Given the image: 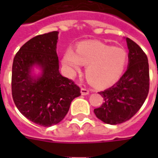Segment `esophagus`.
<instances>
[{
	"label": "esophagus",
	"mask_w": 158,
	"mask_h": 158,
	"mask_svg": "<svg viewBox=\"0 0 158 158\" xmlns=\"http://www.w3.org/2000/svg\"><path fill=\"white\" fill-rule=\"evenodd\" d=\"M90 91H89V89H85V88H82L81 89V94L82 95H88L89 94Z\"/></svg>",
	"instance_id": "obj_1"
}]
</instances>
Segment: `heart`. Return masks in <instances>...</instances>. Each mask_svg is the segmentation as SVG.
Here are the masks:
<instances>
[{"label": "heart", "instance_id": "b5f03b06", "mask_svg": "<svg viewBox=\"0 0 158 158\" xmlns=\"http://www.w3.org/2000/svg\"><path fill=\"white\" fill-rule=\"evenodd\" d=\"M127 59V52L123 48L88 42L78 45L76 53L68 48L63 56L62 63L71 74L79 72L82 64L87 65L86 75L91 84L105 87L119 79Z\"/></svg>", "mask_w": 158, "mask_h": 158}]
</instances>
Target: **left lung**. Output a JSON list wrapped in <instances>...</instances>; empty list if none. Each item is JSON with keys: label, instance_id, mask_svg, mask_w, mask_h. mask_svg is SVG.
I'll list each match as a JSON object with an SVG mask.
<instances>
[{"label": "left lung", "instance_id": "8db88e82", "mask_svg": "<svg viewBox=\"0 0 158 158\" xmlns=\"http://www.w3.org/2000/svg\"><path fill=\"white\" fill-rule=\"evenodd\" d=\"M129 48L127 70L113 86L98 93L104 102L94 113L106 124L125 122L139 111L149 91L148 57L137 43L126 38Z\"/></svg>", "mask_w": 158, "mask_h": 158}]
</instances>
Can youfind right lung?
I'll list each match as a JSON object with an SVG mask.
<instances>
[{
	"instance_id": "add662e5",
	"label": "right lung",
	"mask_w": 158,
	"mask_h": 158,
	"mask_svg": "<svg viewBox=\"0 0 158 158\" xmlns=\"http://www.w3.org/2000/svg\"><path fill=\"white\" fill-rule=\"evenodd\" d=\"M57 39V31L31 38L16 53L12 65L11 91L16 107L27 119L44 127L60 122L73 99L81 95L73 80L60 74ZM34 64L43 69L38 79L30 74Z\"/></svg>"
}]
</instances>
